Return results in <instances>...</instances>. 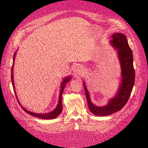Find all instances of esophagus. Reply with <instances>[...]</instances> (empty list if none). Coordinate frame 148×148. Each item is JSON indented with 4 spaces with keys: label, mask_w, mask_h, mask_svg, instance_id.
<instances>
[{
    "label": "esophagus",
    "mask_w": 148,
    "mask_h": 148,
    "mask_svg": "<svg viewBox=\"0 0 148 148\" xmlns=\"http://www.w3.org/2000/svg\"><path fill=\"white\" fill-rule=\"evenodd\" d=\"M83 73V69L81 66H77L76 68H74V75H75L76 77L82 75Z\"/></svg>",
    "instance_id": "1"
}]
</instances>
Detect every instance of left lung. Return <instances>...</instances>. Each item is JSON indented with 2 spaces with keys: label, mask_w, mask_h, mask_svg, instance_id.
<instances>
[{
  "label": "left lung",
  "mask_w": 148,
  "mask_h": 148,
  "mask_svg": "<svg viewBox=\"0 0 148 148\" xmlns=\"http://www.w3.org/2000/svg\"><path fill=\"white\" fill-rule=\"evenodd\" d=\"M109 42L114 49L117 51L121 68L120 83L114 96L109 99L104 106H96L92 103L89 92L83 81L88 108L91 113L97 116H106L120 110L127 104L132 92L135 82L133 52L126 36L121 33H114Z\"/></svg>",
  "instance_id": "1"
}]
</instances>
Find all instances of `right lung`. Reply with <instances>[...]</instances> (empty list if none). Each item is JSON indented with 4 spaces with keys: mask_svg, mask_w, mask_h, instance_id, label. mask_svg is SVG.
<instances>
[{
    "mask_svg": "<svg viewBox=\"0 0 148 148\" xmlns=\"http://www.w3.org/2000/svg\"><path fill=\"white\" fill-rule=\"evenodd\" d=\"M17 51H16L14 53V56H13V65L12 66V71H11V72H12V73H11V74H12L11 75V78H12V83L13 87V89H14V92H15V96L16 97L17 100H18L19 104H20V106H21V108L23 109V110H24V112H25L27 113H28L29 114H30L31 115H33V116H34L35 117H36V118H39L42 119H53L56 118V117L60 113H62V108H63L62 101V94H63L64 89L66 85L67 84L68 82H70V80L71 79V75H69V76H68V77H64L63 79V80H62V83L60 84V90L58 104L56 106V107L52 111L48 112V113H34L33 112H31V111H29L27 109H26L23 106L21 105L19 99H18V96L16 95V91H15V85H14V75H13V70H14V68H14L15 58L16 55Z\"/></svg>",
    "mask_w": 148,
    "mask_h": 148,
    "instance_id": "right-lung-1",
    "label": "right lung"
}]
</instances>
